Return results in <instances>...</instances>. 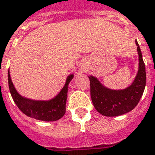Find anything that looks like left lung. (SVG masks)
<instances>
[{"label":"left lung","mask_w":155,"mask_h":155,"mask_svg":"<svg viewBox=\"0 0 155 155\" xmlns=\"http://www.w3.org/2000/svg\"><path fill=\"white\" fill-rule=\"evenodd\" d=\"M139 54V69L132 84L125 89L112 90L104 86L93 75L88 77L91 81V95L95 110L102 115L114 117L131 111L143 95L146 84V72L143 56L138 41L135 40Z\"/></svg>","instance_id":"8db88e82"}]
</instances>
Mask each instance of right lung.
<instances>
[{
	"mask_svg": "<svg viewBox=\"0 0 155 155\" xmlns=\"http://www.w3.org/2000/svg\"><path fill=\"white\" fill-rule=\"evenodd\" d=\"M74 78V74H69L64 87L54 98L48 101H36L24 97L19 94L12 83L8 71V84L12 99L23 114L28 117L42 121H56L65 114L68 85Z\"/></svg>",
	"mask_w": 155,
	"mask_h": 155,
	"instance_id": "1",
	"label": "right lung"
}]
</instances>
